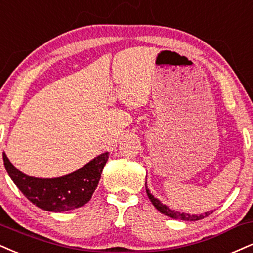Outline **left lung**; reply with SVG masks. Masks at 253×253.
Returning <instances> with one entry per match:
<instances>
[{"instance_id": "1", "label": "left lung", "mask_w": 253, "mask_h": 253, "mask_svg": "<svg viewBox=\"0 0 253 253\" xmlns=\"http://www.w3.org/2000/svg\"><path fill=\"white\" fill-rule=\"evenodd\" d=\"M145 189H146V193H148V197L149 199H150L152 205L157 209L158 211H160L161 213L165 214V216L168 217H171L173 218V219H180V220H188V222H195V220H199V219H203L204 217H208L209 214H211L213 212V211H209V212H205L204 214H199V216H197V214H190V213H182V212H178V211H174V210H171V209H169L167 207V205L162 204V203L158 201L157 198H155L154 196L151 195L150 191L148 190V186H146V182H145Z\"/></svg>"}]
</instances>
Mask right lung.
I'll return each instance as SVG.
<instances>
[{
    "instance_id": "right-lung-1",
    "label": "right lung",
    "mask_w": 253,
    "mask_h": 253,
    "mask_svg": "<svg viewBox=\"0 0 253 253\" xmlns=\"http://www.w3.org/2000/svg\"><path fill=\"white\" fill-rule=\"evenodd\" d=\"M108 158L109 152H104L67 176L35 178L17 170L3 154L5 170L20 191L36 207L52 212L74 210L86 204L97 188Z\"/></svg>"
}]
</instances>
